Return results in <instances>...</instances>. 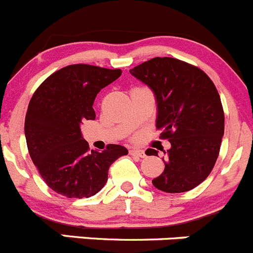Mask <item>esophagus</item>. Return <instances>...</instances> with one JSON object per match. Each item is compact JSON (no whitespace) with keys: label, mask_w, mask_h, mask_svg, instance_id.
<instances>
[{"label":"esophagus","mask_w":253,"mask_h":253,"mask_svg":"<svg viewBox=\"0 0 253 253\" xmlns=\"http://www.w3.org/2000/svg\"><path fill=\"white\" fill-rule=\"evenodd\" d=\"M130 155H132V156H136V157H145L146 155H145V151L144 150H140V149H131L130 150Z\"/></svg>","instance_id":"34e87169"}]
</instances>
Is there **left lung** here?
Masks as SVG:
<instances>
[{"label": "left lung", "instance_id": "obj_1", "mask_svg": "<svg viewBox=\"0 0 253 253\" xmlns=\"http://www.w3.org/2000/svg\"><path fill=\"white\" fill-rule=\"evenodd\" d=\"M154 91L160 139L171 142L165 169L152 179L157 189L182 193L211 174L224 135V109L211 77L194 65L174 57H154L130 70ZM147 155L157 151L149 149Z\"/></svg>", "mask_w": 253, "mask_h": 253}]
</instances>
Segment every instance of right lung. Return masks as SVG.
<instances>
[{
  "label": "right lung",
  "instance_id": "add662e5",
  "mask_svg": "<svg viewBox=\"0 0 253 253\" xmlns=\"http://www.w3.org/2000/svg\"><path fill=\"white\" fill-rule=\"evenodd\" d=\"M121 69L86 64L65 66L50 75L29 102L24 122L32 161L49 188L67 198H89L108 179L111 165L127 155L122 145L89 150L80 124L94 121L97 93L116 81Z\"/></svg>",
  "mask_w": 253,
  "mask_h": 253
}]
</instances>
